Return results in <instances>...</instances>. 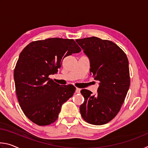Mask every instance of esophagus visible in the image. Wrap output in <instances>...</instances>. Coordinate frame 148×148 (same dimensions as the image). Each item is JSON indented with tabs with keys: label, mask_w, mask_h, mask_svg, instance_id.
I'll list each match as a JSON object with an SVG mask.
<instances>
[{
	"label": "esophagus",
	"mask_w": 148,
	"mask_h": 148,
	"mask_svg": "<svg viewBox=\"0 0 148 148\" xmlns=\"http://www.w3.org/2000/svg\"><path fill=\"white\" fill-rule=\"evenodd\" d=\"M80 91H81V89L77 88V87H76V93H79Z\"/></svg>",
	"instance_id": "esophagus-1"
}]
</instances>
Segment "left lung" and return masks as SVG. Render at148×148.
<instances>
[{"instance_id": "left-lung-1", "label": "left lung", "mask_w": 148, "mask_h": 148, "mask_svg": "<svg viewBox=\"0 0 148 148\" xmlns=\"http://www.w3.org/2000/svg\"><path fill=\"white\" fill-rule=\"evenodd\" d=\"M76 41L89 59L90 74L99 82L97 95L81 90L84 102L80 105V113L88 123L106 124L118 114L129 89L128 59L112 41L95 36Z\"/></svg>"}]
</instances>
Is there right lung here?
Returning a JSON list of instances; mask_svg holds the SVG:
<instances>
[{"label":"right lung","instance_id":"1","mask_svg":"<svg viewBox=\"0 0 148 148\" xmlns=\"http://www.w3.org/2000/svg\"><path fill=\"white\" fill-rule=\"evenodd\" d=\"M81 51L72 39L47 38L32 42L19 55L14 72L16 95L25 115L40 126L53 123L62 104L76 87L60 86L49 77L61 68L64 57Z\"/></svg>","mask_w":148,"mask_h":148}]
</instances>
